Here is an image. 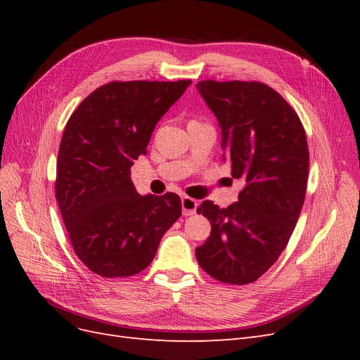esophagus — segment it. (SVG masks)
I'll return each instance as SVG.
<instances>
[{
	"instance_id": "obj_1",
	"label": "esophagus",
	"mask_w": 360,
	"mask_h": 360,
	"mask_svg": "<svg viewBox=\"0 0 360 360\" xmlns=\"http://www.w3.org/2000/svg\"><path fill=\"white\" fill-rule=\"evenodd\" d=\"M197 207H198V201L193 200L191 197H183L181 198V210L184 216H191L195 212H197Z\"/></svg>"
}]
</instances>
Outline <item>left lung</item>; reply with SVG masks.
<instances>
[{
	"label": "left lung",
	"instance_id": "left-lung-1",
	"mask_svg": "<svg viewBox=\"0 0 360 360\" xmlns=\"http://www.w3.org/2000/svg\"><path fill=\"white\" fill-rule=\"evenodd\" d=\"M197 90L219 123L222 159L245 186L226 209L201 202L198 213L210 221L212 233L195 255L214 279L249 284L275 264L300 216L307 135L292 108L266 84L201 81Z\"/></svg>",
	"mask_w": 360,
	"mask_h": 360
}]
</instances>
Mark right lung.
<instances>
[{"label": "right lung", "instance_id": "right-lung-1", "mask_svg": "<svg viewBox=\"0 0 360 360\" xmlns=\"http://www.w3.org/2000/svg\"><path fill=\"white\" fill-rule=\"evenodd\" d=\"M111 82L70 115L61 138L56 197L75 254L96 275L124 278L153 261L162 236L181 214L176 193L139 195L130 167L191 85Z\"/></svg>", "mask_w": 360, "mask_h": 360}]
</instances>
